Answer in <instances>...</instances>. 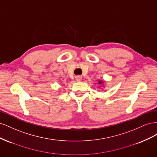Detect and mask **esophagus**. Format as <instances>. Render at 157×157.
<instances>
[{"instance_id": "esophagus-1", "label": "esophagus", "mask_w": 157, "mask_h": 157, "mask_svg": "<svg viewBox=\"0 0 157 157\" xmlns=\"http://www.w3.org/2000/svg\"><path fill=\"white\" fill-rule=\"evenodd\" d=\"M76 80H77V81H81L82 80V77H80V76H77V77H75Z\"/></svg>"}]
</instances>
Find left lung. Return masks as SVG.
<instances>
[{"label":"left lung","mask_w":157,"mask_h":157,"mask_svg":"<svg viewBox=\"0 0 157 157\" xmlns=\"http://www.w3.org/2000/svg\"><path fill=\"white\" fill-rule=\"evenodd\" d=\"M105 83V80H98V84L99 85V86H103V85H104V84ZM99 88H100V87H99ZM105 88V87H104Z\"/></svg>","instance_id":"8db88e82"}]
</instances>
